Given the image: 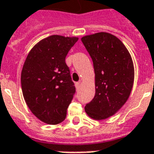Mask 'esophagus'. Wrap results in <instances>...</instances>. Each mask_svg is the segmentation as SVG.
<instances>
[{"label": "esophagus", "instance_id": "obj_1", "mask_svg": "<svg viewBox=\"0 0 154 154\" xmlns=\"http://www.w3.org/2000/svg\"><path fill=\"white\" fill-rule=\"evenodd\" d=\"M75 86H76V88H77V90H79L80 87H81V82H76V84H75Z\"/></svg>", "mask_w": 154, "mask_h": 154}]
</instances>
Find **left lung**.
<instances>
[{"label":"left lung","instance_id":"1","mask_svg":"<svg viewBox=\"0 0 154 154\" xmlns=\"http://www.w3.org/2000/svg\"><path fill=\"white\" fill-rule=\"evenodd\" d=\"M92 57L96 93L85 110L91 118L101 120L113 116L129 98L134 69L129 51L113 35L100 32L82 37Z\"/></svg>","mask_w":154,"mask_h":154}]
</instances>
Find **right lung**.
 <instances>
[{"mask_svg":"<svg viewBox=\"0 0 154 154\" xmlns=\"http://www.w3.org/2000/svg\"><path fill=\"white\" fill-rule=\"evenodd\" d=\"M77 37L51 35L31 50L21 73V86L27 105L47 124H58L76 92L66 57Z\"/></svg>","mask_w":154,"mask_h":154,"instance_id":"1","label":"right lung"}]
</instances>
